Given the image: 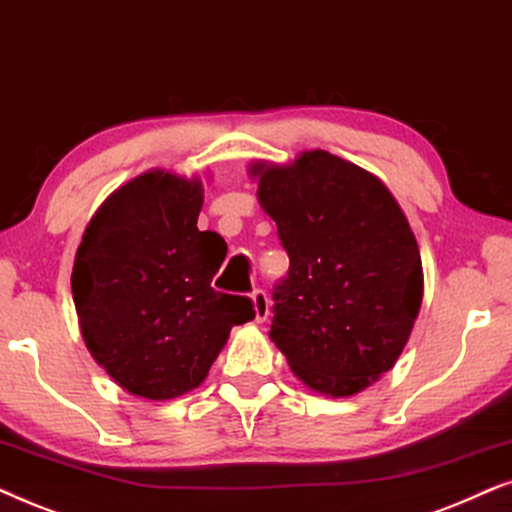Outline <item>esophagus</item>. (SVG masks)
I'll use <instances>...</instances> for the list:
<instances>
[{
	"instance_id": "34e87169",
	"label": "esophagus",
	"mask_w": 512,
	"mask_h": 512,
	"mask_svg": "<svg viewBox=\"0 0 512 512\" xmlns=\"http://www.w3.org/2000/svg\"><path fill=\"white\" fill-rule=\"evenodd\" d=\"M252 311H255V320L257 323H262V320H267L269 316V297L264 290H252Z\"/></svg>"
}]
</instances>
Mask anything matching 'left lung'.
I'll return each instance as SVG.
<instances>
[{
	"instance_id": "left-lung-1",
	"label": "left lung",
	"mask_w": 512,
	"mask_h": 512,
	"mask_svg": "<svg viewBox=\"0 0 512 512\" xmlns=\"http://www.w3.org/2000/svg\"><path fill=\"white\" fill-rule=\"evenodd\" d=\"M250 173L290 257L274 285L271 342L311 391L349 398L391 370L419 316L410 222L379 177L323 149Z\"/></svg>"
}]
</instances>
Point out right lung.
Instances as JSON below:
<instances>
[{"mask_svg": "<svg viewBox=\"0 0 512 512\" xmlns=\"http://www.w3.org/2000/svg\"><path fill=\"white\" fill-rule=\"evenodd\" d=\"M201 182L147 170L109 194L77 248L72 295L86 349L128 393L168 400L208 377L248 297L213 290L227 255L199 231Z\"/></svg>", "mask_w": 512, "mask_h": 512, "instance_id": "right-lung-1", "label": "right lung"}]
</instances>
